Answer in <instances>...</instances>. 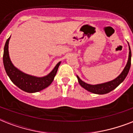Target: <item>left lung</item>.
I'll return each mask as SVG.
<instances>
[{
	"label": "left lung",
	"instance_id": "8db88e82",
	"mask_svg": "<svg viewBox=\"0 0 133 133\" xmlns=\"http://www.w3.org/2000/svg\"><path fill=\"white\" fill-rule=\"evenodd\" d=\"M129 56H128V60L127 62L125 68L124 70L121 73V75L114 79L112 81L107 82V83H101V84H98V85H90L88 83L83 82L81 81L80 78L77 76V79L79 81V84L85 90L88 91L90 92L95 93V94H99V95H103V94H106L112 90H113L114 89H115L117 87L118 85H119L120 83L124 81V80L126 79V76L128 75L129 70H130V65H131V50H130V46H129Z\"/></svg>",
	"mask_w": 133,
	"mask_h": 133
}]
</instances>
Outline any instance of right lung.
<instances>
[{
    "mask_svg": "<svg viewBox=\"0 0 133 133\" xmlns=\"http://www.w3.org/2000/svg\"><path fill=\"white\" fill-rule=\"evenodd\" d=\"M9 37L5 43L3 53V64L7 75L17 87L27 92H36L48 87L52 83L56 75L61 62L58 63L54 70L43 77H36L26 75L14 66L10 61L8 52Z\"/></svg>",
    "mask_w": 133,
    "mask_h": 133,
    "instance_id": "1",
    "label": "right lung"
}]
</instances>
